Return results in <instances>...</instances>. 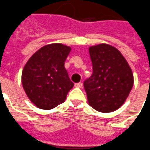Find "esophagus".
Wrapping results in <instances>:
<instances>
[{"instance_id":"esophagus-1","label":"esophagus","mask_w":150,"mask_h":150,"mask_svg":"<svg viewBox=\"0 0 150 150\" xmlns=\"http://www.w3.org/2000/svg\"><path fill=\"white\" fill-rule=\"evenodd\" d=\"M75 87L81 88V87H82V82H78V83H76V84H75Z\"/></svg>"}]
</instances>
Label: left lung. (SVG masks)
Returning a JSON list of instances; mask_svg holds the SVG:
<instances>
[{
	"instance_id": "8db88e82",
	"label": "left lung",
	"mask_w": 150,
	"mask_h": 150,
	"mask_svg": "<svg viewBox=\"0 0 150 150\" xmlns=\"http://www.w3.org/2000/svg\"><path fill=\"white\" fill-rule=\"evenodd\" d=\"M93 73L84 82L88 104L100 112L118 110L134 84L131 68L122 54L107 44L89 47Z\"/></svg>"
}]
</instances>
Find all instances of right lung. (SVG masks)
<instances>
[{
  "mask_svg": "<svg viewBox=\"0 0 150 150\" xmlns=\"http://www.w3.org/2000/svg\"><path fill=\"white\" fill-rule=\"evenodd\" d=\"M71 47L55 43L40 48L22 70L21 82L30 101L38 108L51 110L65 101L73 87L64 62Z\"/></svg>",
  "mask_w": 150,
  "mask_h": 150,
  "instance_id": "1",
  "label": "right lung"
}]
</instances>
